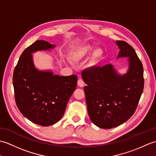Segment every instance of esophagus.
I'll return each instance as SVG.
<instances>
[{"instance_id": "esophagus-1", "label": "esophagus", "mask_w": 156, "mask_h": 156, "mask_svg": "<svg viewBox=\"0 0 156 156\" xmlns=\"http://www.w3.org/2000/svg\"><path fill=\"white\" fill-rule=\"evenodd\" d=\"M84 81L82 80V79L81 78H79V80H78V86H79L80 87H84Z\"/></svg>"}]
</instances>
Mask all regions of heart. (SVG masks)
Masks as SVG:
<instances>
[{
	"instance_id": "b5f03b06",
	"label": "heart",
	"mask_w": 156,
	"mask_h": 156,
	"mask_svg": "<svg viewBox=\"0 0 156 156\" xmlns=\"http://www.w3.org/2000/svg\"><path fill=\"white\" fill-rule=\"evenodd\" d=\"M92 49L93 48L90 45H85L76 48L69 54L70 59L74 62H80L85 58H87L90 54ZM102 56H103V51L101 49L97 48L94 49L92 55V62L94 64L98 62L102 58Z\"/></svg>"
}]
</instances>
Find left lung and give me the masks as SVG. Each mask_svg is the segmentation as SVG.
I'll list each match as a JSON object with an SVG mask.
<instances>
[{
	"label": "left lung",
	"mask_w": 156,
	"mask_h": 156,
	"mask_svg": "<svg viewBox=\"0 0 156 156\" xmlns=\"http://www.w3.org/2000/svg\"><path fill=\"white\" fill-rule=\"evenodd\" d=\"M117 58H129L127 73L120 74L111 64L94 66L82 72L89 117L97 127L111 129L133 115L144 90V68L135 49L123 41L115 43Z\"/></svg>",
	"instance_id": "obj_1"
}]
</instances>
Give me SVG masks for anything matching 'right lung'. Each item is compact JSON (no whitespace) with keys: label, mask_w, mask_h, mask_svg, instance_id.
Here are the masks:
<instances>
[{"label":"right lung","mask_w":156,"mask_h":156,"mask_svg":"<svg viewBox=\"0 0 156 156\" xmlns=\"http://www.w3.org/2000/svg\"><path fill=\"white\" fill-rule=\"evenodd\" d=\"M55 47L44 40L36 41L23 51L13 72L12 83L19 110L29 121L45 127L60 120L77 84L76 75L60 76L51 70L35 68L33 53Z\"/></svg>","instance_id":"add662e5"}]
</instances>
